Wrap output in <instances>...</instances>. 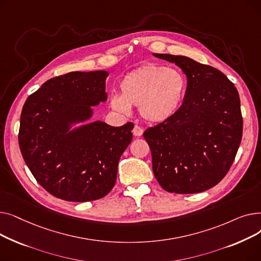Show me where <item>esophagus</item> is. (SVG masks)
<instances>
[{
    "label": "esophagus",
    "mask_w": 261,
    "mask_h": 261,
    "mask_svg": "<svg viewBox=\"0 0 261 261\" xmlns=\"http://www.w3.org/2000/svg\"><path fill=\"white\" fill-rule=\"evenodd\" d=\"M143 132H144L143 128L140 127V126H138V125H135L134 128H133V130H132V133H133L134 136H142V135H143Z\"/></svg>",
    "instance_id": "esophagus-1"
}]
</instances>
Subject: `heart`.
<instances>
[{"instance_id":"heart-1","label":"heart","mask_w":261,"mask_h":261,"mask_svg":"<svg viewBox=\"0 0 261 261\" xmlns=\"http://www.w3.org/2000/svg\"><path fill=\"white\" fill-rule=\"evenodd\" d=\"M120 95H113L110 105L123 114L131 107L149 122H163L180 109L186 91V79L176 68L148 64L128 73L119 84Z\"/></svg>"}]
</instances>
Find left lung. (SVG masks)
Masks as SVG:
<instances>
[{"label": "left lung", "mask_w": 261, "mask_h": 261, "mask_svg": "<svg viewBox=\"0 0 261 261\" xmlns=\"http://www.w3.org/2000/svg\"><path fill=\"white\" fill-rule=\"evenodd\" d=\"M153 56L175 63L187 78L176 113L144 132L154 176L168 193H202L223 179L237 154L243 125L238 91L213 66L185 56Z\"/></svg>", "instance_id": "left-lung-1"}]
</instances>
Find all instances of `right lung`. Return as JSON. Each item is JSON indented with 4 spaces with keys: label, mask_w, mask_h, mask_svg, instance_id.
Instances as JSON below:
<instances>
[{
    "label": "right lung",
    "mask_w": 261,
    "mask_h": 261,
    "mask_svg": "<svg viewBox=\"0 0 261 261\" xmlns=\"http://www.w3.org/2000/svg\"><path fill=\"white\" fill-rule=\"evenodd\" d=\"M106 71L71 72L54 77L26 99L19 145L37 182L54 197L88 202L107 196L115 185L121 154L134 125L112 127L93 116L105 102Z\"/></svg>",
    "instance_id": "obj_1"
}]
</instances>
